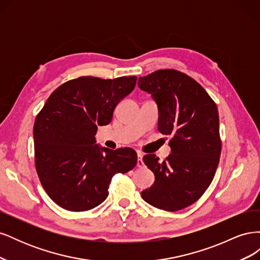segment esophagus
Returning <instances> with one entry per match:
<instances>
[{
  "mask_svg": "<svg viewBox=\"0 0 260 260\" xmlns=\"http://www.w3.org/2000/svg\"><path fill=\"white\" fill-rule=\"evenodd\" d=\"M142 157H143V155H142V154H141V153H138V161H137V165H138V167H139V168H142V167L144 166V162H143Z\"/></svg>",
  "mask_w": 260,
  "mask_h": 260,
  "instance_id": "obj_1",
  "label": "esophagus"
}]
</instances>
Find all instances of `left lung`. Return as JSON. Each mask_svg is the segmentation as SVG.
<instances>
[{
    "instance_id": "1",
    "label": "left lung",
    "mask_w": 260,
    "mask_h": 260,
    "mask_svg": "<svg viewBox=\"0 0 260 260\" xmlns=\"http://www.w3.org/2000/svg\"><path fill=\"white\" fill-rule=\"evenodd\" d=\"M138 85L156 102L158 131L172 137L166 160L160 162L155 154L143 157L155 182L141 195L156 208L183 209L201 198L215 177L221 153L217 106L200 83L175 69L140 77Z\"/></svg>"
}]
</instances>
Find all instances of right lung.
<instances>
[{"mask_svg":"<svg viewBox=\"0 0 260 260\" xmlns=\"http://www.w3.org/2000/svg\"><path fill=\"white\" fill-rule=\"evenodd\" d=\"M137 77H80L62 83L46 101L34 125L35 161L40 182L61 208L85 211L108 196L114 175L135 168L130 147L113 151L96 144L99 125L135 89Z\"/></svg>","mask_w":260,"mask_h":260,"instance_id":"add662e5","label":"right lung"}]
</instances>
